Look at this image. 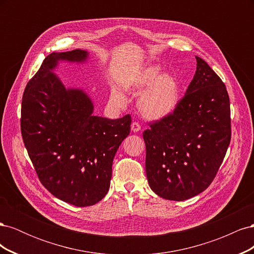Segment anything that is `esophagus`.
I'll use <instances>...</instances> for the list:
<instances>
[{"label": "esophagus", "mask_w": 254, "mask_h": 254, "mask_svg": "<svg viewBox=\"0 0 254 254\" xmlns=\"http://www.w3.org/2000/svg\"><path fill=\"white\" fill-rule=\"evenodd\" d=\"M140 130H141V126H140L139 123L133 122L132 124H131V131L132 132H139Z\"/></svg>", "instance_id": "esophagus-1"}]
</instances>
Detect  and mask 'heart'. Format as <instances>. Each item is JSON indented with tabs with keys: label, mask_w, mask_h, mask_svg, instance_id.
<instances>
[{
	"label": "heart",
	"mask_w": 254,
	"mask_h": 254,
	"mask_svg": "<svg viewBox=\"0 0 254 254\" xmlns=\"http://www.w3.org/2000/svg\"><path fill=\"white\" fill-rule=\"evenodd\" d=\"M122 89L137 94L136 107L142 117L149 121L166 119L176 111L180 102V83L171 73H161L159 66L147 65L130 73L122 82ZM110 102L122 107L126 98L118 90H111Z\"/></svg>",
	"instance_id": "1"
}]
</instances>
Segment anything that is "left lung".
Returning a JSON list of instances; mask_svg holds the SVG:
<instances>
[{
	"label": "left lung",
	"mask_w": 254,
	"mask_h": 254,
	"mask_svg": "<svg viewBox=\"0 0 254 254\" xmlns=\"http://www.w3.org/2000/svg\"><path fill=\"white\" fill-rule=\"evenodd\" d=\"M193 80L176 111L145 130V168L150 189L182 201L210 186L231 140L230 101L225 83L196 56Z\"/></svg>",
	"instance_id": "8db88e82"
}]
</instances>
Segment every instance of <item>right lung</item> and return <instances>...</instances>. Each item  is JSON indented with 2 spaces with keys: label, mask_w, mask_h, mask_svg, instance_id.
I'll return each mask as SVG.
<instances>
[{
  "label": "right lung",
  "mask_w": 254,
  "mask_h": 254,
  "mask_svg": "<svg viewBox=\"0 0 254 254\" xmlns=\"http://www.w3.org/2000/svg\"><path fill=\"white\" fill-rule=\"evenodd\" d=\"M84 50L52 53L30 79L22 98L21 132L36 173L60 200L89 206L108 193L112 162L130 132L131 118L93 115L94 105L79 88L56 75L59 63L83 64Z\"/></svg>",
  "instance_id": "1"
}]
</instances>
